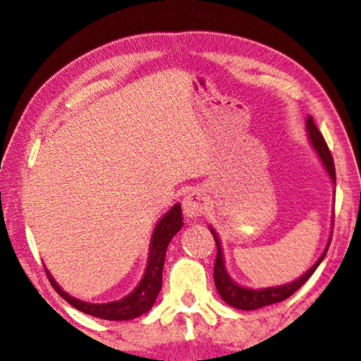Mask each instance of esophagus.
I'll list each match as a JSON object with an SVG mask.
<instances>
[{
  "label": "esophagus",
  "instance_id": "obj_1",
  "mask_svg": "<svg viewBox=\"0 0 361 361\" xmlns=\"http://www.w3.org/2000/svg\"><path fill=\"white\" fill-rule=\"evenodd\" d=\"M206 204L207 203L203 197V194L197 190H192L188 195H185V199L182 202V211L185 218H188V220H195L197 216L204 215Z\"/></svg>",
  "mask_w": 361,
  "mask_h": 361
}]
</instances>
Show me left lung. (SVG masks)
Returning a JSON list of instances; mask_svg holds the SVG:
<instances>
[{"label": "left lung", "instance_id": "8db88e82", "mask_svg": "<svg viewBox=\"0 0 361 361\" xmlns=\"http://www.w3.org/2000/svg\"><path fill=\"white\" fill-rule=\"evenodd\" d=\"M305 130H307V138H309V143H310L312 149L314 150L316 157H318L319 161L322 162V166H324L326 174H329L330 180L333 182V185L336 187V170H334L333 157L330 154L329 146H326L322 134L319 133V129L316 128L312 116L305 117ZM334 194H336V190H334ZM333 223H334V212H333V218H331V233H330L329 241H326V247L324 248L319 259L316 260L314 264L307 271H305L302 276H300L297 280H293L290 283H286V285L259 288V289L238 285V283L231 277V274H228L227 268H226L220 236H218L215 228L212 226H209V231H211V233L215 239V244H216V259H215V267H214V280H215L216 292L220 293L221 300L226 304L231 305V307H235V309H239V310H257V309L265 307V305L276 304V302H280L283 300L289 298L292 293L297 292L304 285V283L312 277V274L316 271V268L321 265V262L324 260L326 251H329L330 243H331Z\"/></svg>", "mask_w": 361, "mask_h": 361}]
</instances>
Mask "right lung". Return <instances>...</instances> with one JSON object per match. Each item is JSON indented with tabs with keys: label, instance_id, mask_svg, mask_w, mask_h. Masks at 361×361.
Listing matches in <instances>:
<instances>
[{
	"label": "right lung",
	"instance_id": "add662e5",
	"mask_svg": "<svg viewBox=\"0 0 361 361\" xmlns=\"http://www.w3.org/2000/svg\"><path fill=\"white\" fill-rule=\"evenodd\" d=\"M182 224L183 221L180 203H176L173 204L155 224L154 232H152L150 236L149 256L145 274L141 277L137 288L123 298L110 302L82 301L80 298L72 297L66 290H63L59 283L51 276V272L47 269L48 279L52 288L56 289L60 297L64 301H68L72 307L82 313L92 314L96 316V318L106 321H129L138 318V316L154 307L162 286V268L164 260H166L167 247L171 241V238L182 228Z\"/></svg>",
	"mask_w": 361,
	"mask_h": 361
}]
</instances>
